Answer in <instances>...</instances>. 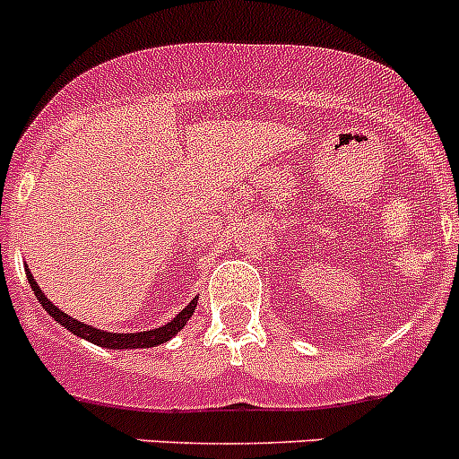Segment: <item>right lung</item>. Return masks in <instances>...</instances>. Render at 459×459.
<instances>
[{"mask_svg": "<svg viewBox=\"0 0 459 459\" xmlns=\"http://www.w3.org/2000/svg\"><path fill=\"white\" fill-rule=\"evenodd\" d=\"M27 280H29V287H31V291L36 293L38 302L43 305L45 312H48L49 316L58 323V325H63L65 330L73 332V334L82 336V339H86V342L95 343V346L111 348V351H127V348H154V346H161V343L170 342L172 336L178 334V332L186 325L188 318L193 316V312H195V307H197V296H195L186 307H184L182 312L172 318L170 323H166V325L154 327V330H145V332H134V334L132 332H127V334H120V332L100 330V327L86 325V323L77 321V318L67 316L63 309H58L54 302H49V298L45 296L43 289L38 287V281L33 280L29 266H27Z\"/></svg>", "mask_w": 459, "mask_h": 459, "instance_id": "add662e5", "label": "right lung"}]
</instances>
